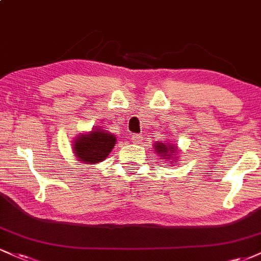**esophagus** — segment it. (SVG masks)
Segmentation results:
<instances>
[{
  "instance_id": "esophagus-1",
  "label": "esophagus",
  "mask_w": 261,
  "mask_h": 261,
  "mask_svg": "<svg viewBox=\"0 0 261 261\" xmlns=\"http://www.w3.org/2000/svg\"><path fill=\"white\" fill-rule=\"evenodd\" d=\"M131 140H133V142L135 144H137V143H140L141 141H142V136H141L140 134H134L133 136H131Z\"/></svg>"
}]
</instances>
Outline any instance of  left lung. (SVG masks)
Instances as JSON below:
<instances>
[{
	"instance_id": "left-lung-1",
	"label": "left lung",
	"mask_w": 261,
	"mask_h": 261,
	"mask_svg": "<svg viewBox=\"0 0 261 261\" xmlns=\"http://www.w3.org/2000/svg\"><path fill=\"white\" fill-rule=\"evenodd\" d=\"M154 149L156 150L158 154H162L163 156L166 155V158L170 159V155L174 152H176L175 147H172L171 144H165V143H155L154 144Z\"/></svg>"
}]
</instances>
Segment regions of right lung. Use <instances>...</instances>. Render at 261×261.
Instances as JSON below:
<instances>
[{"mask_svg":"<svg viewBox=\"0 0 261 261\" xmlns=\"http://www.w3.org/2000/svg\"><path fill=\"white\" fill-rule=\"evenodd\" d=\"M115 136L103 130L91 131L89 135H81L74 143V153L79 161L96 164L105 161L114 147Z\"/></svg>","mask_w":261,"mask_h":261,"instance_id":"1","label":"right lung"}]
</instances>
